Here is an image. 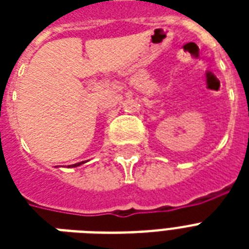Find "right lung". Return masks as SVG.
I'll list each match as a JSON object with an SVG mask.
<instances>
[{
  "label": "right lung",
  "instance_id": "right-lung-1",
  "mask_svg": "<svg viewBox=\"0 0 249 249\" xmlns=\"http://www.w3.org/2000/svg\"><path fill=\"white\" fill-rule=\"evenodd\" d=\"M84 163V161H81V163H77V164H73V165H72V166H79V165H81V164H83Z\"/></svg>",
  "mask_w": 249,
  "mask_h": 249
}]
</instances>
